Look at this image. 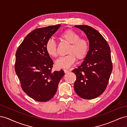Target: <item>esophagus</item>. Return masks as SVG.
Segmentation results:
<instances>
[{
    "label": "esophagus",
    "mask_w": 127,
    "mask_h": 127,
    "mask_svg": "<svg viewBox=\"0 0 127 127\" xmlns=\"http://www.w3.org/2000/svg\"><path fill=\"white\" fill-rule=\"evenodd\" d=\"M64 73H66H66L69 72V70H67V69H64Z\"/></svg>",
    "instance_id": "obj_1"
}]
</instances>
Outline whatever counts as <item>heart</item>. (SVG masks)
Returning a JSON list of instances; mask_svg holds the SVG:
<instances>
[{"label":"heart","mask_w":127,"mask_h":127,"mask_svg":"<svg viewBox=\"0 0 127 127\" xmlns=\"http://www.w3.org/2000/svg\"><path fill=\"white\" fill-rule=\"evenodd\" d=\"M61 39L70 44L67 53L68 55L58 59L55 63L57 68H68L74 64L76 58L84 59L89 50V43L87 39L80 38L79 34L74 30L68 29L60 35ZM45 50L48 54L55 58L58 55L56 42L52 39L48 40L45 44Z\"/></svg>","instance_id":"b5f03b06"}]
</instances>
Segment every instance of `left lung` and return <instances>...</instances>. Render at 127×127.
Returning a JSON list of instances; mask_svg holds the SVG:
<instances>
[{
	"mask_svg": "<svg viewBox=\"0 0 127 127\" xmlns=\"http://www.w3.org/2000/svg\"><path fill=\"white\" fill-rule=\"evenodd\" d=\"M86 34L89 50L83 63L72 71L76 76L75 91L84 99L101 95L107 87L112 70L110 48L97 30L88 25H75Z\"/></svg>",
	"mask_w": 127,
	"mask_h": 127,
	"instance_id": "left-lung-1",
	"label": "left lung"
}]
</instances>
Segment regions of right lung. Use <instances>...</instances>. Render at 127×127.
<instances>
[{
    "label": "right lung",
    "instance_id": "right-lung-1",
    "mask_svg": "<svg viewBox=\"0 0 127 127\" xmlns=\"http://www.w3.org/2000/svg\"><path fill=\"white\" fill-rule=\"evenodd\" d=\"M60 26L58 24L33 30L16 52L15 70L22 90L38 102H47L54 96L64 75L62 69L52 71L53 62L45 50L47 42Z\"/></svg>",
    "mask_w": 127,
    "mask_h": 127
}]
</instances>
